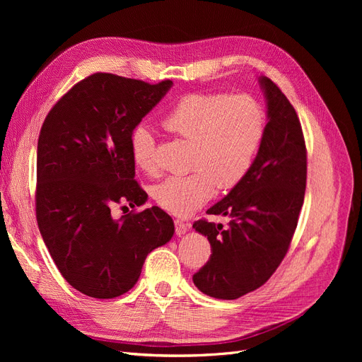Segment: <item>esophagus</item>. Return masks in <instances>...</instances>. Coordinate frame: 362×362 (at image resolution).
Returning a JSON list of instances; mask_svg holds the SVG:
<instances>
[{
	"label": "esophagus",
	"mask_w": 362,
	"mask_h": 362,
	"mask_svg": "<svg viewBox=\"0 0 362 362\" xmlns=\"http://www.w3.org/2000/svg\"><path fill=\"white\" fill-rule=\"evenodd\" d=\"M175 226H176V235L177 236H183L189 230V226L186 223H183L182 220H175Z\"/></svg>",
	"instance_id": "34e87169"
}]
</instances>
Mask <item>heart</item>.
<instances>
[{
	"instance_id": "obj_1",
	"label": "heart",
	"mask_w": 362,
	"mask_h": 362,
	"mask_svg": "<svg viewBox=\"0 0 362 362\" xmlns=\"http://www.w3.org/2000/svg\"><path fill=\"white\" fill-rule=\"evenodd\" d=\"M163 124L194 142L192 173L168 176L152 191L161 208L182 217L210 201L216 186L227 191L245 179L265 133L264 111L250 95L191 93L165 114ZM130 154L145 173L157 170V142L146 126L133 129Z\"/></svg>"
}]
</instances>
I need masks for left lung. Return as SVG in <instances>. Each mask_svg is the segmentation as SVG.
I'll return each mask as SVG.
<instances>
[{"label": "left lung", "mask_w": 362, "mask_h": 362, "mask_svg": "<svg viewBox=\"0 0 362 362\" xmlns=\"http://www.w3.org/2000/svg\"><path fill=\"white\" fill-rule=\"evenodd\" d=\"M258 83L269 120L258 154L245 179L206 211L229 223H194L213 254L192 280L217 299L240 298L272 277L289 250L305 195L307 149L296 111L269 78L259 76Z\"/></svg>", "instance_id": "left-lung-1"}]
</instances>
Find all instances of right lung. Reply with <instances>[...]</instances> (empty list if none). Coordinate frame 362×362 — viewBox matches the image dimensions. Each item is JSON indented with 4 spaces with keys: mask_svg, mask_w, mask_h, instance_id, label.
<instances>
[{
    "mask_svg": "<svg viewBox=\"0 0 362 362\" xmlns=\"http://www.w3.org/2000/svg\"><path fill=\"white\" fill-rule=\"evenodd\" d=\"M173 86L95 73L74 85L42 124L36 152V220L69 284L98 299L135 286L146 255L175 235L158 206L114 218L111 208L142 205L130 135Z\"/></svg>",
    "mask_w": 362,
    "mask_h": 362,
    "instance_id": "obj_1",
    "label": "right lung"
}]
</instances>
